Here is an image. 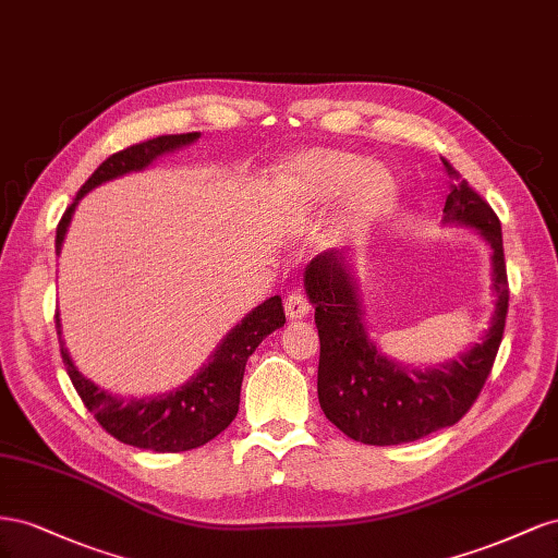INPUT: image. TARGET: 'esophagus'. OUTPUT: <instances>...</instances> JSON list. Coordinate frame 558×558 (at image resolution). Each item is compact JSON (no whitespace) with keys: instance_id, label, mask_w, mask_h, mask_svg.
Returning a JSON list of instances; mask_svg holds the SVG:
<instances>
[{"instance_id":"esophagus-1","label":"esophagus","mask_w":558,"mask_h":558,"mask_svg":"<svg viewBox=\"0 0 558 558\" xmlns=\"http://www.w3.org/2000/svg\"><path fill=\"white\" fill-rule=\"evenodd\" d=\"M308 313H311V301L301 290L290 292L288 299H284V315H288L290 320H301V317H306Z\"/></svg>"}]
</instances>
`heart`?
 <instances>
[{"label": "heart", "instance_id": "b5f03b06", "mask_svg": "<svg viewBox=\"0 0 558 558\" xmlns=\"http://www.w3.org/2000/svg\"><path fill=\"white\" fill-rule=\"evenodd\" d=\"M350 190V213L357 219L376 217L392 198V178L380 168L364 166L355 154L311 151L299 156L284 172V186L308 201H331Z\"/></svg>", "mask_w": 558, "mask_h": 558}]
</instances>
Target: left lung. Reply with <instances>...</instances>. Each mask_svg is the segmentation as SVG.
Listing matches in <instances>:
<instances>
[{"mask_svg": "<svg viewBox=\"0 0 558 558\" xmlns=\"http://www.w3.org/2000/svg\"><path fill=\"white\" fill-rule=\"evenodd\" d=\"M441 163L453 180L444 205L447 221L474 227L493 247V290L498 301L482 343L437 369L400 367L378 353L364 329L355 278L339 252H320L306 266V294L315 306L320 337L317 400L343 435L372 447L416 441L456 425L480 397L502 341L509 284L500 219L447 158Z\"/></svg>", "mask_w": 558, "mask_h": 558, "instance_id": "8db88e82", "label": "left lung"}]
</instances>
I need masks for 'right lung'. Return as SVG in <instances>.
I'll return each mask as SVG.
<instances>
[{"mask_svg":"<svg viewBox=\"0 0 558 558\" xmlns=\"http://www.w3.org/2000/svg\"><path fill=\"white\" fill-rule=\"evenodd\" d=\"M194 140H198V133L158 135L111 154L84 182V186L78 189L76 198L68 205L65 215L60 217L56 229V252H60L62 241H65L78 198H84L90 189L121 178L125 172L147 168L156 156L180 149ZM282 325V299L276 294L247 313L241 325H235L227 333V339L219 343L210 362L194 378L186 380L182 388L156 397H142V400H123V397L109 395L107 390L95 386L93 380H88L74 367L62 341L60 355L82 402L111 437L137 449L180 453L203 447V444H208L231 425L238 413V404H241V386L247 357L270 331H276ZM56 329L60 333L58 313Z\"/></svg>","mask_w":558,"mask_h":558,"instance_id":"add662e5","label":"right lung"}]
</instances>
